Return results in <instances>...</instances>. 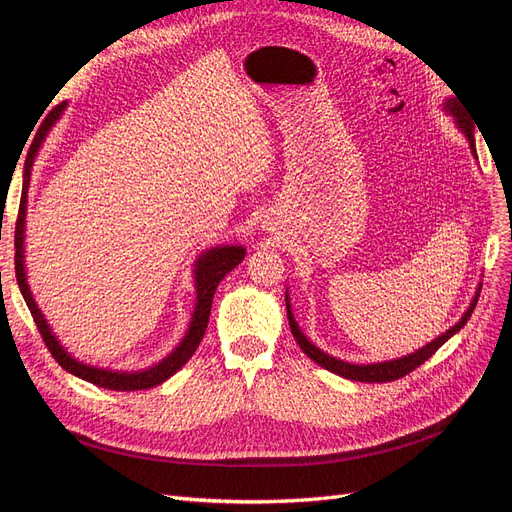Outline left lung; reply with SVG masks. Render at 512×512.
Instances as JSON below:
<instances>
[{
	"label": "left lung",
	"mask_w": 512,
	"mask_h": 512,
	"mask_svg": "<svg viewBox=\"0 0 512 512\" xmlns=\"http://www.w3.org/2000/svg\"><path fill=\"white\" fill-rule=\"evenodd\" d=\"M444 111L451 115L455 119V126L457 130L466 136V141L470 145V151L472 156L476 158V143H474V123L466 117V113H463L461 104L455 100V98H448L444 100L442 104ZM478 294H480V284L474 292V297L468 305L466 312L461 314L459 322H455L451 329H446L442 335H438L436 339H431L429 344H425L423 348H418L406 356H399V359H393V361H378V363H348V361H342L337 359V356H331L329 352L320 350L316 344L309 342V339L305 337V333L301 331V327L297 324V320H294V314H292V307H290V297H288V290H286V312H288V324H290V331L294 335V339H297V344L301 346V350L312 359L314 363H318L320 367L333 371V374L342 376V378H348V380H354V382H391V380H397V378H404L406 374H410L412 369H416L418 365H423L429 356L436 352L442 344H446L448 339H451L455 333H459L463 329V324H466L474 312L476 307V301H478Z\"/></svg>",
	"instance_id": "8db88e82"
}]
</instances>
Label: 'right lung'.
<instances>
[{
	"instance_id": "add662e5",
	"label": "right lung",
	"mask_w": 512,
	"mask_h": 512,
	"mask_svg": "<svg viewBox=\"0 0 512 512\" xmlns=\"http://www.w3.org/2000/svg\"><path fill=\"white\" fill-rule=\"evenodd\" d=\"M66 102L55 106L53 111L46 115L42 121V126L34 138L32 147L27 151L25 166H23V192H21V205H19V218H17V228H14V271H17V282L21 288L23 299L29 307V312L34 316L36 327L44 339L46 348L51 350L55 356V361L70 371L72 376L87 380L96 386H102V389H111V391H143V389H153L162 382H166L170 376H175L177 371L192 359V354L196 352L200 339H203L207 331V322L211 314V303H213V294L218 284L224 280L226 273L235 269L239 262L245 258V247L243 245H215L211 250H205L194 262V290H196V303H194V312L188 324V331H185L183 339L177 344V348L166 354L162 361L156 365H151L147 369H138V371H121V369H108V367H98V365H89L72 356L64 344L59 342L57 335L53 333L51 324L46 322L42 309L38 307L32 288H29L27 282V269H25V218H27V190H29V179H32V168L38 158V151L44 143V138L49 136L55 123L59 121L61 113L66 111Z\"/></svg>"
}]
</instances>
